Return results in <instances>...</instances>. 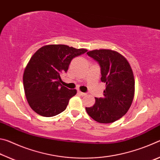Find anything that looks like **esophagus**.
<instances>
[{
	"label": "esophagus",
	"instance_id": "34e87169",
	"mask_svg": "<svg viewBox=\"0 0 160 160\" xmlns=\"http://www.w3.org/2000/svg\"><path fill=\"white\" fill-rule=\"evenodd\" d=\"M78 93L79 94H80L81 96H85L86 95V93H85V92H80V91H78Z\"/></svg>",
	"mask_w": 160,
	"mask_h": 160
}]
</instances>
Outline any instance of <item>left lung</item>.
Wrapping results in <instances>:
<instances>
[{
	"label": "left lung",
	"mask_w": 160,
	"mask_h": 160,
	"mask_svg": "<svg viewBox=\"0 0 160 160\" xmlns=\"http://www.w3.org/2000/svg\"><path fill=\"white\" fill-rule=\"evenodd\" d=\"M87 54L101 67L102 82L106 83L103 98H95L92 107L86 112L101 123H113L126 114L135 94L133 72L127 59L116 51L95 49Z\"/></svg>",
	"instance_id": "obj_1"
}]
</instances>
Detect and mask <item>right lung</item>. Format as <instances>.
Listing matches in <instances>:
<instances>
[{
  "label": "right lung",
  "mask_w": 160,
  "mask_h": 160,
  "mask_svg": "<svg viewBox=\"0 0 160 160\" xmlns=\"http://www.w3.org/2000/svg\"><path fill=\"white\" fill-rule=\"evenodd\" d=\"M86 51L85 48L50 44L33 54L23 74L25 94L32 110L42 116L51 117L66 109L77 90L61 85L60 75L67 72L72 58Z\"/></svg>",
  "instance_id": "obj_1"
}]
</instances>
